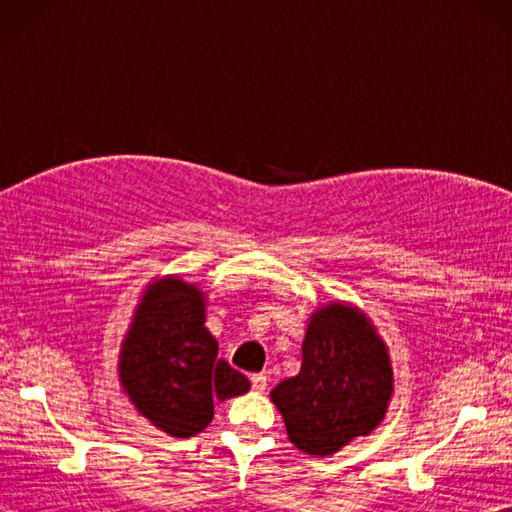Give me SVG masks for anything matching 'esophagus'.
Returning a JSON list of instances; mask_svg holds the SVG:
<instances>
[{"mask_svg":"<svg viewBox=\"0 0 512 512\" xmlns=\"http://www.w3.org/2000/svg\"><path fill=\"white\" fill-rule=\"evenodd\" d=\"M250 387H253V391H257V394H262V391H266V387H268V376L253 374L250 376Z\"/></svg>","mask_w":512,"mask_h":512,"instance_id":"1","label":"esophagus"}]
</instances>
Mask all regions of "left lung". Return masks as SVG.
Wrapping results in <instances>:
<instances>
[{
	"instance_id": "1",
	"label": "left lung",
	"mask_w": 512,
	"mask_h": 512,
	"mask_svg": "<svg viewBox=\"0 0 512 512\" xmlns=\"http://www.w3.org/2000/svg\"><path fill=\"white\" fill-rule=\"evenodd\" d=\"M394 391L387 345L358 308L334 301L312 312L301 372L270 391L288 440L308 455H332L369 436Z\"/></svg>"
}]
</instances>
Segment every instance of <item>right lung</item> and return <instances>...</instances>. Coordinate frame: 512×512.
Instances as JSON below:
<instances>
[{
    "mask_svg": "<svg viewBox=\"0 0 512 512\" xmlns=\"http://www.w3.org/2000/svg\"><path fill=\"white\" fill-rule=\"evenodd\" d=\"M204 292L180 277L147 286L121 345L118 376L140 416L173 438H191L213 420V398L250 389L206 330Z\"/></svg>",
    "mask_w": 512,
    "mask_h": 512,
    "instance_id": "add662e5",
    "label": "right lung"
}]
</instances>
